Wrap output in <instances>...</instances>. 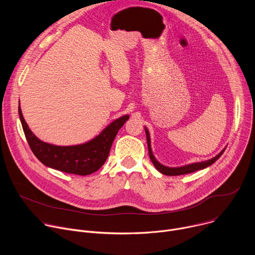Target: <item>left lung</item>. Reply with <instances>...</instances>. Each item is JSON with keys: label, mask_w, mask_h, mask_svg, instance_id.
I'll return each instance as SVG.
<instances>
[{"label": "left lung", "mask_w": 255, "mask_h": 255, "mask_svg": "<svg viewBox=\"0 0 255 255\" xmlns=\"http://www.w3.org/2000/svg\"><path fill=\"white\" fill-rule=\"evenodd\" d=\"M145 128V133H146V139H147V145H148V152H149V157L152 161V163L154 164L155 168L161 172L162 174H165V175H181V174H187V173H191V172H194V171H197V170H200V169H204L210 165H212L217 159H219V157L223 154V152L225 151L226 148H224L219 154L216 155L215 157L209 159V160H205V161H202V162H195V163H191V164H187V165H184V166H179V167H168V166H165L161 163H159L156 158L154 157L153 153H152V150H151V143H150V135H149V132L147 130L146 127Z\"/></svg>", "instance_id": "left-lung-1"}]
</instances>
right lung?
I'll return each mask as SVG.
<instances>
[{
  "label": "right lung",
  "instance_id": "add662e5",
  "mask_svg": "<svg viewBox=\"0 0 255 255\" xmlns=\"http://www.w3.org/2000/svg\"><path fill=\"white\" fill-rule=\"evenodd\" d=\"M19 117L29 146L44 165L66 173L88 175L103 166L110 152L113 141L124 123L129 119L124 115L109 124L92 140L71 146H57L41 141L28 127L19 103Z\"/></svg>",
  "mask_w": 255,
  "mask_h": 255
}]
</instances>
